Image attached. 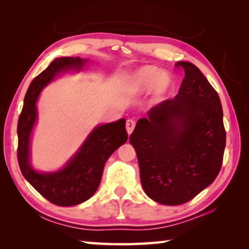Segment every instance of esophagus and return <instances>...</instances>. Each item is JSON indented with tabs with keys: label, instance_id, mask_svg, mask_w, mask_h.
Masks as SVG:
<instances>
[{
	"label": "esophagus",
	"instance_id": "obj_1",
	"mask_svg": "<svg viewBox=\"0 0 249 249\" xmlns=\"http://www.w3.org/2000/svg\"><path fill=\"white\" fill-rule=\"evenodd\" d=\"M135 125H136V122L134 120H127L126 122V130H127V134L130 135L135 128Z\"/></svg>",
	"mask_w": 249,
	"mask_h": 249
}]
</instances>
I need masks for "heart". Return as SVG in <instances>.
Wrapping results in <instances>:
<instances>
[{
    "label": "heart",
    "mask_w": 249,
    "mask_h": 249,
    "mask_svg": "<svg viewBox=\"0 0 249 249\" xmlns=\"http://www.w3.org/2000/svg\"><path fill=\"white\" fill-rule=\"evenodd\" d=\"M174 80L171 75L163 73L161 70L153 66H144L134 71L127 81V93L137 96L151 91V103H160L169 94Z\"/></svg>",
    "instance_id": "heart-1"
}]
</instances>
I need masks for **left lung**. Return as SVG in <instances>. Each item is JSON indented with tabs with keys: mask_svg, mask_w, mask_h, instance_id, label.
<instances>
[{
	"mask_svg": "<svg viewBox=\"0 0 249 249\" xmlns=\"http://www.w3.org/2000/svg\"><path fill=\"white\" fill-rule=\"evenodd\" d=\"M176 66L184 70L178 94L151 107L129 136L142 189L166 205L192 200L215 180L226 144L217 92L191 62Z\"/></svg>",
	"mask_w": 249,
	"mask_h": 249,
	"instance_id": "8db88e82",
	"label": "left lung"
}]
</instances>
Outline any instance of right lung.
<instances>
[{
    "instance_id": "obj_1",
    "label": "right lung",
    "mask_w": 249,
    "mask_h": 249,
    "mask_svg": "<svg viewBox=\"0 0 249 249\" xmlns=\"http://www.w3.org/2000/svg\"><path fill=\"white\" fill-rule=\"evenodd\" d=\"M90 60L80 57L56 58L33 80L24 99L18 124V160L20 171L29 183L52 203L72 206L89 200L98 190L107 160L127 141L125 119L95 126L77 153L61 169L40 172L31 163V138L38 113L37 100L45 87L58 75L79 72Z\"/></svg>"
}]
</instances>
